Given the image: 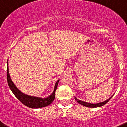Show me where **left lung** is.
<instances>
[{
    "mask_svg": "<svg viewBox=\"0 0 127 127\" xmlns=\"http://www.w3.org/2000/svg\"><path fill=\"white\" fill-rule=\"evenodd\" d=\"M112 97V96L110 97V98H109V99H107V100H105V101L104 102H100V103H97V104H91V103H88V102H84V101H82V100H79V99H77V98L75 97V100H76V101L77 102L79 103V104H81L82 105H84V106L85 107H101V106H103L104 105H105L106 103H107L110 100V99H111V98Z\"/></svg>",
    "mask_w": 127,
    "mask_h": 127,
    "instance_id": "left-lung-1",
    "label": "left lung"
}]
</instances>
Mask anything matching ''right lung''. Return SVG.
I'll return each instance as SVG.
<instances>
[{"instance_id":"add662e5","label":"right lung","mask_w":127,"mask_h":127,"mask_svg":"<svg viewBox=\"0 0 127 127\" xmlns=\"http://www.w3.org/2000/svg\"><path fill=\"white\" fill-rule=\"evenodd\" d=\"M7 82H8V86L11 91H12L15 96L25 106L28 107L32 109H38V108H41L46 107L47 105H50V104L53 102L55 98V92L57 89L58 84L59 80L56 82L55 86V89L53 92L50 95V96L47 98L42 99V98L30 96L24 94L22 92H21L16 87L14 84L11 81L10 77L9 72H8V61H7Z\"/></svg>"}]
</instances>
